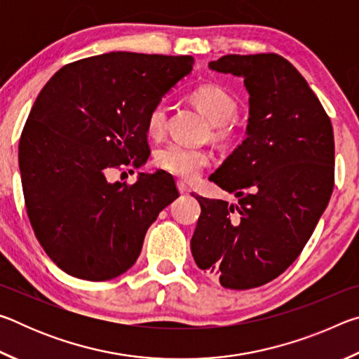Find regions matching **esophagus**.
<instances>
[{"label": "esophagus", "instance_id": "esophagus-1", "mask_svg": "<svg viewBox=\"0 0 359 359\" xmlns=\"http://www.w3.org/2000/svg\"><path fill=\"white\" fill-rule=\"evenodd\" d=\"M177 188H179V191H180L182 194H188V193L191 191L190 187H188V185L185 184V182H182V180L177 182Z\"/></svg>", "mask_w": 359, "mask_h": 359}]
</instances>
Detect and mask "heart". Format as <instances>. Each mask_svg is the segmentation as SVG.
I'll list each match as a JSON object with an SVG mask.
<instances>
[{
	"mask_svg": "<svg viewBox=\"0 0 359 359\" xmlns=\"http://www.w3.org/2000/svg\"><path fill=\"white\" fill-rule=\"evenodd\" d=\"M191 101L198 106L212 125H215L214 136L224 139L231 133V121L238 115V101L233 95L217 83H203L190 95ZM168 104L156 101L145 115V128L154 137H160L166 130ZM155 166L175 177L193 180L210 165L212 155L209 150L190 147L180 142H168L156 149L154 156Z\"/></svg>",
	"mask_w": 359,
	"mask_h": 359,
	"instance_id": "b5f03b06",
	"label": "heart"
}]
</instances>
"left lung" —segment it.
I'll return each mask as SVG.
<instances>
[{"label":"left lung","instance_id":"8db88e82","mask_svg":"<svg viewBox=\"0 0 359 359\" xmlns=\"http://www.w3.org/2000/svg\"><path fill=\"white\" fill-rule=\"evenodd\" d=\"M210 69L244 77L247 137L210 175L238 204L194 194L191 238L199 269L224 288L274 280L299 257L334 188L331 120L306 79L277 53L224 55Z\"/></svg>","mask_w":359,"mask_h":359}]
</instances>
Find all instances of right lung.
<instances>
[{
  "mask_svg": "<svg viewBox=\"0 0 359 359\" xmlns=\"http://www.w3.org/2000/svg\"><path fill=\"white\" fill-rule=\"evenodd\" d=\"M193 65L190 55L111 52L63 66L41 90L19 144L23 196L36 238L66 274H123L179 196L165 171L135 184H109L106 172L147 160L145 115Z\"/></svg>",
  "mask_w": 359,
  "mask_h": 359,
  "instance_id": "right-lung-1",
  "label": "right lung"
}]
</instances>
